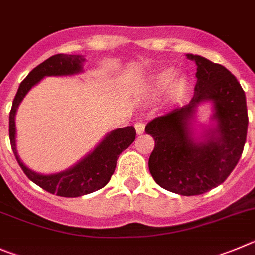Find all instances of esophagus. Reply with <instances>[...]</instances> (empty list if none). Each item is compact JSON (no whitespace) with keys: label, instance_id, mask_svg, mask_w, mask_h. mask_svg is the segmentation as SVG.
<instances>
[{"label":"esophagus","instance_id":"1","mask_svg":"<svg viewBox=\"0 0 255 255\" xmlns=\"http://www.w3.org/2000/svg\"><path fill=\"white\" fill-rule=\"evenodd\" d=\"M135 130H136L137 134H143L145 131V124L144 123H136L135 124Z\"/></svg>","mask_w":255,"mask_h":255}]
</instances>
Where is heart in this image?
<instances>
[{
  "mask_svg": "<svg viewBox=\"0 0 255 255\" xmlns=\"http://www.w3.org/2000/svg\"><path fill=\"white\" fill-rule=\"evenodd\" d=\"M174 76H176V72L172 68L162 69V71L153 74L150 79L151 92L154 95H162V93H164L169 88L171 82L174 79ZM187 90H188V81H187L186 77H179V78L174 81V85L170 87L169 95L173 100H179L186 95Z\"/></svg>",
  "mask_w": 255,
  "mask_h": 255,
  "instance_id": "b5f03b06",
  "label": "heart"
}]
</instances>
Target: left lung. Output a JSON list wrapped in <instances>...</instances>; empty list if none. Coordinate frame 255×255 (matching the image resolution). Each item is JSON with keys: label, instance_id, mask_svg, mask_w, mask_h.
<instances>
[{"label": "left lung", "instance_id": "left-lung-1", "mask_svg": "<svg viewBox=\"0 0 255 255\" xmlns=\"http://www.w3.org/2000/svg\"><path fill=\"white\" fill-rule=\"evenodd\" d=\"M197 65L195 96L190 104L146 124L155 146L149 158L154 181L182 196L202 195L223 183L239 162L247 140L248 111L242 86L221 64L186 54ZM214 104L217 125L198 142L190 121L201 102Z\"/></svg>", "mask_w": 255, "mask_h": 255}]
</instances>
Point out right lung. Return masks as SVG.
Masks as SVG:
<instances>
[{
	"label": "right lung",
	"mask_w": 255,
	"mask_h": 255,
	"mask_svg": "<svg viewBox=\"0 0 255 255\" xmlns=\"http://www.w3.org/2000/svg\"><path fill=\"white\" fill-rule=\"evenodd\" d=\"M85 58L82 55L57 54L44 60L35 67L26 78L20 83L17 93L13 99L10 111V141L11 148L16 156L18 165L24 170L27 178L34 182L43 190L50 193H57L62 197H79L101 190L109 183L110 178L115 172L116 160L125 149L129 148L136 136L134 126H126L116 129L107 134L99 145L96 146L81 162L55 174H40L29 169L21 162L16 150V126L15 115L18 105L24 100L26 93L36 83L46 76H71L77 74L83 69Z\"/></svg>",
	"instance_id": "right-lung-1"
}]
</instances>
